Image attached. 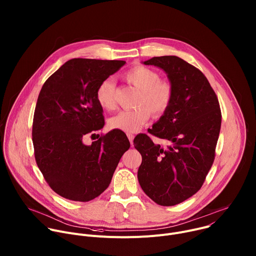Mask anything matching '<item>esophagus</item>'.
Instances as JSON below:
<instances>
[{
    "label": "esophagus",
    "mask_w": 256,
    "mask_h": 256,
    "mask_svg": "<svg viewBox=\"0 0 256 256\" xmlns=\"http://www.w3.org/2000/svg\"><path fill=\"white\" fill-rule=\"evenodd\" d=\"M128 140H130V144L132 146V144H134V136L132 134H128Z\"/></svg>",
    "instance_id": "1"
}]
</instances>
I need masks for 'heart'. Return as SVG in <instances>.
<instances>
[{
	"label": "heart",
	"instance_id": "1",
	"mask_svg": "<svg viewBox=\"0 0 256 256\" xmlns=\"http://www.w3.org/2000/svg\"><path fill=\"white\" fill-rule=\"evenodd\" d=\"M124 80L140 91L136 105L132 110H122L109 118L110 128L124 132H138L153 116H161L170 106L173 89L169 82L161 81L157 72L144 66H136L130 68L124 76ZM95 99L104 110H112L116 105V86L112 79H106L99 84L95 92Z\"/></svg>",
	"mask_w": 256,
	"mask_h": 256
}]
</instances>
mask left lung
Wrapping results in <instances>:
<instances>
[{
  "label": "left lung",
  "mask_w": 256,
  "mask_h": 256,
  "mask_svg": "<svg viewBox=\"0 0 256 256\" xmlns=\"http://www.w3.org/2000/svg\"><path fill=\"white\" fill-rule=\"evenodd\" d=\"M163 70L173 89L167 110L150 134L166 140L161 147L140 134L134 140L142 155L138 179L160 206H175L200 190L214 159L222 116L216 93L202 72L175 56L142 62Z\"/></svg>",
  "instance_id": "1"
}]
</instances>
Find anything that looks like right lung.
<instances>
[{
  "label": "right lung",
  "instance_id": "obj_1",
  "mask_svg": "<svg viewBox=\"0 0 256 256\" xmlns=\"http://www.w3.org/2000/svg\"><path fill=\"white\" fill-rule=\"evenodd\" d=\"M124 64L72 58L40 90L32 126L35 160L50 188L64 198L89 202L100 196L130 148L126 136L114 130L91 144L83 142L104 126L97 87Z\"/></svg>",
  "mask_w": 256,
  "mask_h": 256
}]
</instances>
